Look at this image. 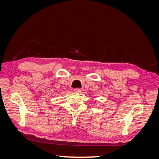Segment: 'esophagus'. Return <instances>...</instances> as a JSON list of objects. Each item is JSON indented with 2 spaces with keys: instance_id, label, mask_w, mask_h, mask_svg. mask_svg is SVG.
Returning <instances> with one entry per match:
<instances>
[{
  "instance_id": "obj_1",
  "label": "esophagus",
  "mask_w": 159,
  "mask_h": 159,
  "mask_svg": "<svg viewBox=\"0 0 159 159\" xmlns=\"http://www.w3.org/2000/svg\"><path fill=\"white\" fill-rule=\"evenodd\" d=\"M74 91L75 93H80L81 91V89H79V88H78V89H74Z\"/></svg>"
}]
</instances>
